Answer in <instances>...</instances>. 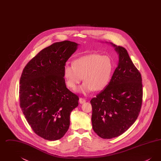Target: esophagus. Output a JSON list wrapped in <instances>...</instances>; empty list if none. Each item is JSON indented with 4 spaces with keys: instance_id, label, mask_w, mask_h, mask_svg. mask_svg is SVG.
<instances>
[{
    "instance_id": "esophagus-1",
    "label": "esophagus",
    "mask_w": 161,
    "mask_h": 161,
    "mask_svg": "<svg viewBox=\"0 0 161 161\" xmlns=\"http://www.w3.org/2000/svg\"><path fill=\"white\" fill-rule=\"evenodd\" d=\"M86 99H84V98H80V99H79V102H80V104H83L85 102H86Z\"/></svg>"
}]
</instances>
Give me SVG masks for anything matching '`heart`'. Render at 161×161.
<instances>
[{"mask_svg":"<svg viewBox=\"0 0 161 161\" xmlns=\"http://www.w3.org/2000/svg\"><path fill=\"white\" fill-rule=\"evenodd\" d=\"M113 70L112 60L107 55L97 53L87 54L75 59L72 65L66 64L63 76L66 85L75 90L83 77L84 84L79 92L87 94L93 91L100 92L109 83Z\"/></svg>","mask_w":161,"mask_h":161,"instance_id":"heart-1","label":"heart"}]
</instances>
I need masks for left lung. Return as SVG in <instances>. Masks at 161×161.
I'll return each mask as SVG.
<instances>
[{"label": "left lung", "mask_w": 161, "mask_h": 161, "mask_svg": "<svg viewBox=\"0 0 161 161\" xmlns=\"http://www.w3.org/2000/svg\"><path fill=\"white\" fill-rule=\"evenodd\" d=\"M110 43L118 55V66L106 89L91 100L92 128L103 139L128 130L138 118L142 100L140 72L124 47Z\"/></svg>", "instance_id": "8db88e82"}]
</instances>
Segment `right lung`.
<instances>
[{"instance_id": "1", "label": "right lung", "mask_w": 161, "mask_h": 161, "mask_svg": "<svg viewBox=\"0 0 161 161\" xmlns=\"http://www.w3.org/2000/svg\"><path fill=\"white\" fill-rule=\"evenodd\" d=\"M78 44L65 40L42 49L28 63L20 80V105L32 129L49 141L61 139L69 129L78 97L66 87L65 63Z\"/></svg>"}]
</instances>
